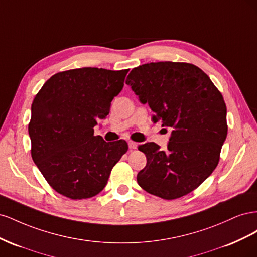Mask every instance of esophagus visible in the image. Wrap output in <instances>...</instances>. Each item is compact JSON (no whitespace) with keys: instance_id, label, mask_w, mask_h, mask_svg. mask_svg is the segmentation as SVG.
I'll return each mask as SVG.
<instances>
[{"instance_id":"34e87169","label":"esophagus","mask_w":257,"mask_h":257,"mask_svg":"<svg viewBox=\"0 0 257 257\" xmlns=\"http://www.w3.org/2000/svg\"><path fill=\"white\" fill-rule=\"evenodd\" d=\"M127 144H128V148H130L131 150L136 149V148H137V144H136L135 142H132V141H130Z\"/></svg>"}]
</instances>
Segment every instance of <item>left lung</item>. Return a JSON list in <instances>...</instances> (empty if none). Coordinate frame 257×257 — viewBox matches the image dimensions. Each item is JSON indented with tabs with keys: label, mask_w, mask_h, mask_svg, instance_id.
<instances>
[{
	"label": "left lung",
	"mask_w": 257,
	"mask_h": 257,
	"mask_svg": "<svg viewBox=\"0 0 257 257\" xmlns=\"http://www.w3.org/2000/svg\"><path fill=\"white\" fill-rule=\"evenodd\" d=\"M126 84L155 113L154 123L170 127L167 149L138 147L147 164L137 175L146 192L163 199L191 193L219 164L227 136L226 105L208 75L184 62H155L132 69Z\"/></svg>",
	"instance_id": "left-lung-1"
}]
</instances>
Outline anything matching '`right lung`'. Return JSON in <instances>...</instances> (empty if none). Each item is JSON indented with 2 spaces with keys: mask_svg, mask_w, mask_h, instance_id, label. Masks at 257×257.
<instances>
[{
  "mask_svg": "<svg viewBox=\"0 0 257 257\" xmlns=\"http://www.w3.org/2000/svg\"><path fill=\"white\" fill-rule=\"evenodd\" d=\"M128 69L82 67L60 72L44 83L31 107V155L51 188L72 199L97 195L128 149L125 141L94 136Z\"/></svg>",
  "mask_w": 257,
  "mask_h": 257,
  "instance_id": "add662e5",
  "label": "right lung"
}]
</instances>
